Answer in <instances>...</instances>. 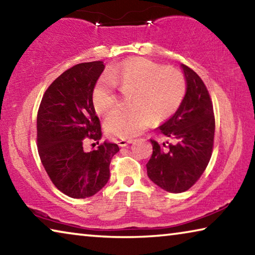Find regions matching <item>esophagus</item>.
Here are the masks:
<instances>
[{
    "label": "esophagus",
    "instance_id": "34e87169",
    "mask_svg": "<svg viewBox=\"0 0 255 255\" xmlns=\"http://www.w3.org/2000/svg\"><path fill=\"white\" fill-rule=\"evenodd\" d=\"M117 143L120 147H125V146H127L128 144H131L132 139H120L117 141Z\"/></svg>",
    "mask_w": 255,
    "mask_h": 255
}]
</instances>
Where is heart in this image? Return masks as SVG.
Returning a JSON list of instances; mask_svg holds the SVG:
<instances>
[{
  "label": "heart",
  "mask_w": 255,
  "mask_h": 255,
  "mask_svg": "<svg viewBox=\"0 0 255 255\" xmlns=\"http://www.w3.org/2000/svg\"><path fill=\"white\" fill-rule=\"evenodd\" d=\"M115 86L122 91H132L128 98L130 107L118 108L106 118V131L119 138L137 136L153 120L162 122L169 118L185 94L182 73L144 58L128 60L122 67L111 68L97 81L92 102L100 114L115 107Z\"/></svg>",
  "instance_id": "b5f03b06"
}]
</instances>
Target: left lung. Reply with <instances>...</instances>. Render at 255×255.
I'll return each instance as SVG.
<instances>
[{
    "label": "left lung",
    "instance_id": "left-lung-1",
    "mask_svg": "<svg viewBox=\"0 0 255 255\" xmlns=\"http://www.w3.org/2000/svg\"><path fill=\"white\" fill-rule=\"evenodd\" d=\"M187 90L178 110L158 129L174 144L150 139L153 154L147 175L167 192L187 191L204 173L211 157L215 135L213 103L204 82L191 68L181 64Z\"/></svg>",
    "mask_w": 255,
    "mask_h": 255
}]
</instances>
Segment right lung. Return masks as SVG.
Here are the masks:
<instances>
[{
  "instance_id": "add662e5",
  "label": "right lung",
  "mask_w": 255,
  "mask_h": 255,
  "mask_svg": "<svg viewBox=\"0 0 255 255\" xmlns=\"http://www.w3.org/2000/svg\"><path fill=\"white\" fill-rule=\"evenodd\" d=\"M105 70L101 60L81 63L58 76L46 90L37 116L38 153L55 187L84 199L98 193L110 178L117 144L105 141L86 152L84 143L102 137L92 90Z\"/></svg>"
}]
</instances>
